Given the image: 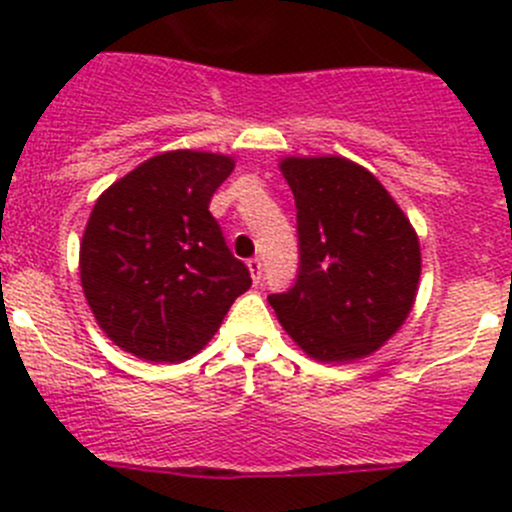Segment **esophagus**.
Here are the masks:
<instances>
[{"label":"esophagus","mask_w":512,"mask_h":512,"mask_svg":"<svg viewBox=\"0 0 512 512\" xmlns=\"http://www.w3.org/2000/svg\"><path fill=\"white\" fill-rule=\"evenodd\" d=\"M247 267H250L252 280L260 282L262 280V260H260V257H252V260H247Z\"/></svg>","instance_id":"34e87169"}]
</instances>
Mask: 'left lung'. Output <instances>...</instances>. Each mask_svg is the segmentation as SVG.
<instances>
[{"label":"left lung","mask_w":512,"mask_h":512,"mask_svg":"<svg viewBox=\"0 0 512 512\" xmlns=\"http://www.w3.org/2000/svg\"><path fill=\"white\" fill-rule=\"evenodd\" d=\"M282 175L297 205L299 265L292 287L267 302L314 359L371 354L414 304V227L384 185L347 158H287Z\"/></svg>","instance_id":"1"}]
</instances>
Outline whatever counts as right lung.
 Masks as SVG:
<instances>
[{
    "label": "right lung",
    "mask_w": 512,
    "mask_h": 512,
    "mask_svg": "<svg viewBox=\"0 0 512 512\" xmlns=\"http://www.w3.org/2000/svg\"><path fill=\"white\" fill-rule=\"evenodd\" d=\"M232 165L218 153H160L96 200L81 285L96 322L126 352L188 359L252 285L210 213Z\"/></svg>",
    "instance_id": "obj_1"
}]
</instances>
